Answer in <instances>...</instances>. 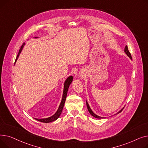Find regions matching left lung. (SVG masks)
Returning a JSON list of instances; mask_svg holds the SVG:
<instances>
[{"instance_id": "1", "label": "left lung", "mask_w": 148, "mask_h": 148, "mask_svg": "<svg viewBox=\"0 0 148 148\" xmlns=\"http://www.w3.org/2000/svg\"><path fill=\"white\" fill-rule=\"evenodd\" d=\"M124 51H125V53L127 54V55L131 59H132V57H131V53H130V51H129V50H128V47H127V45H126L125 46V50H124ZM86 106H87V108H88V111L89 112V113H90V114L92 116H94V117H95V118H98V119H101V118H101V117H100V116H98V115H97V114H95L94 112H93L92 111V110H91V108H90V107H89V104H88V102L86 101ZM123 109V108H122V109L118 113H121L122 111V110Z\"/></svg>"}]
</instances>
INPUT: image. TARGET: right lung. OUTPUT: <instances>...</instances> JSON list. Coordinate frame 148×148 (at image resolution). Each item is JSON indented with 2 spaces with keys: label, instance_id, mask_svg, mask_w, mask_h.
<instances>
[{
  "label": "right lung",
  "instance_id": "right-lung-1",
  "mask_svg": "<svg viewBox=\"0 0 148 148\" xmlns=\"http://www.w3.org/2000/svg\"><path fill=\"white\" fill-rule=\"evenodd\" d=\"M24 45H25V43H23V44L21 45L20 49L19 50L18 53L17 54V56L16 58V59H15V61H16L17 59H18V58L20 55V54L21 51V50H22L23 47H24ZM73 76H69V77H68V79L66 80V81L64 83V92H63V96H62V101H61L58 110H57L56 113L54 114V115H53L52 116H51V117H50V118H45V119H36V118H35L36 120L40 121V122H44V123H49V122H53L54 121L56 120L59 117L61 113H62V109H63V108H64V104H65V99H66V95H67V92H68L69 86L70 84H71V82H73Z\"/></svg>",
  "mask_w": 148,
  "mask_h": 148
}]
</instances>
